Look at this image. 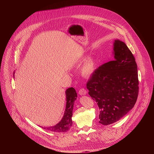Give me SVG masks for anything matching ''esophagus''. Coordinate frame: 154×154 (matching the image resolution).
<instances>
[{
	"label": "esophagus",
	"mask_w": 154,
	"mask_h": 154,
	"mask_svg": "<svg viewBox=\"0 0 154 154\" xmlns=\"http://www.w3.org/2000/svg\"><path fill=\"white\" fill-rule=\"evenodd\" d=\"M79 94L80 95H85L86 94V91L85 88H81L79 91Z\"/></svg>",
	"instance_id": "obj_1"
}]
</instances>
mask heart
Masks as SVG:
<instances>
[{"label": "heart", "instance_id": "heart-1", "mask_svg": "<svg viewBox=\"0 0 154 154\" xmlns=\"http://www.w3.org/2000/svg\"><path fill=\"white\" fill-rule=\"evenodd\" d=\"M95 70V61L90 57L86 60L82 68V74L84 77L90 76Z\"/></svg>", "mask_w": 154, "mask_h": 154}]
</instances>
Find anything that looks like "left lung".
<instances>
[{"mask_svg":"<svg viewBox=\"0 0 154 154\" xmlns=\"http://www.w3.org/2000/svg\"><path fill=\"white\" fill-rule=\"evenodd\" d=\"M115 60L94 71L86 88L100 109L99 123L119 121L134 106L138 96L137 64L132 53L119 40L114 42Z\"/></svg>","mask_w":154,"mask_h":154,"instance_id":"left-lung-1","label":"left lung"}]
</instances>
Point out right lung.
Segmentation results:
<instances>
[{
	"instance_id": "1",
	"label": "right lung",
	"mask_w": 154,
	"mask_h": 154,
	"mask_svg": "<svg viewBox=\"0 0 154 154\" xmlns=\"http://www.w3.org/2000/svg\"><path fill=\"white\" fill-rule=\"evenodd\" d=\"M66 106L64 116L57 125L49 127H42L53 132H66L68 131L72 125V116L73 105L77 99V93L74 88H69L66 91Z\"/></svg>"
}]
</instances>
